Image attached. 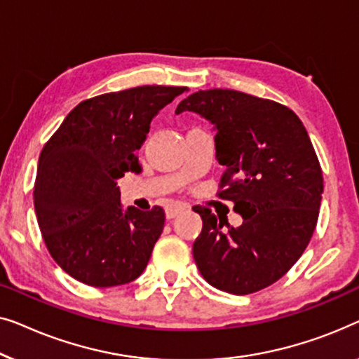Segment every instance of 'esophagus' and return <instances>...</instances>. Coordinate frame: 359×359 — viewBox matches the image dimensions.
<instances>
[{"instance_id": "obj_1", "label": "esophagus", "mask_w": 359, "mask_h": 359, "mask_svg": "<svg viewBox=\"0 0 359 359\" xmlns=\"http://www.w3.org/2000/svg\"><path fill=\"white\" fill-rule=\"evenodd\" d=\"M184 211H185L184 205H168V206H165V218L172 219L177 215L184 213Z\"/></svg>"}]
</instances>
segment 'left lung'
Masks as SVG:
<instances>
[{
	"instance_id": "left-lung-1",
	"label": "left lung",
	"mask_w": 359,
	"mask_h": 359,
	"mask_svg": "<svg viewBox=\"0 0 359 359\" xmlns=\"http://www.w3.org/2000/svg\"><path fill=\"white\" fill-rule=\"evenodd\" d=\"M185 110L213 123L216 159L224 165L218 196L242 216L232 228L210 208L195 206L203 221L195 264L221 291L264 290L296 264L316 229L324 179L314 146L299 117L275 100L206 89L182 100L175 114Z\"/></svg>"
}]
</instances>
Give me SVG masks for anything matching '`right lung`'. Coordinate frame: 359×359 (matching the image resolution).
Wrapping results in <instances>:
<instances>
[{
  "mask_svg": "<svg viewBox=\"0 0 359 359\" xmlns=\"http://www.w3.org/2000/svg\"><path fill=\"white\" fill-rule=\"evenodd\" d=\"M185 90L138 86L83 100L45 143L35 215L50 255L74 280L109 287L143 273L165 215L161 206L123 211L117 180L140 172L135 151L151 120Z\"/></svg>",
  "mask_w": 359,
  "mask_h": 359,
  "instance_id": "1",
  "label": "right lung"
}]
</instances>
